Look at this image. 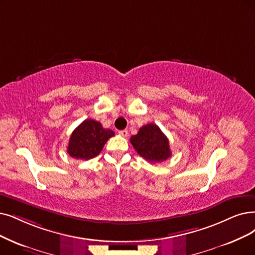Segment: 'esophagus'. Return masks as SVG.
<instances>
[{"instance_id":"1","label":"esophagus","mask_w":255,"mask_h":255,"mask_svg":"<svg viewBox=\"0 0 255 255\" xmlns=\"http://www.w3.org/2000/svg\"><path fill=\"white\" fill-rule=\"evenodd\" d=\"M118 133H119V135L124 136V137H128V129H122V130H119Z\"/></svg>"}]
</instances>
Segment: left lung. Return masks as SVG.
I'll use <instances>...</instances> for the list:
<instances>
[{
  "label": "left lung",
  "instance_id": "obj_1",
  "mask_svg": "<svg viewBox=\"0 0 255 255\" xmlns=\"http://www.w3.org/2000/svg\"><path fill=\"white\" fill-rule=\"evenodd\" d=\"M129 141L138 154L150 163L162 162L171 156L167 137L154 124L140 128L137 135L131 136Z\"/></svg>",
  "mask_w": 255,
  "mask_h": 255
}]
</instances>
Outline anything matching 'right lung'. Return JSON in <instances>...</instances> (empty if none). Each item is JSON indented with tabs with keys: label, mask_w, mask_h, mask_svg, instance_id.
Instances as JSON below:
<instances>
[{
	"label": "right lung",
	"mask_w": 255,
	"mask_h": 255,
	"mask_svg": "<svg viewBox=\"0 0 255 255\" xmlns=\"http://www.w3.org/2000/svg\"><path fill=\"white\" fill-rule=\"evenodd\" d=\"M114 135L113 130L104 128L100 122L86 119L73 130L67 151L75 159L90 160L100 154L106 142Z\"/></svg>",
	"instance_id": "1"
}]
</instances>
